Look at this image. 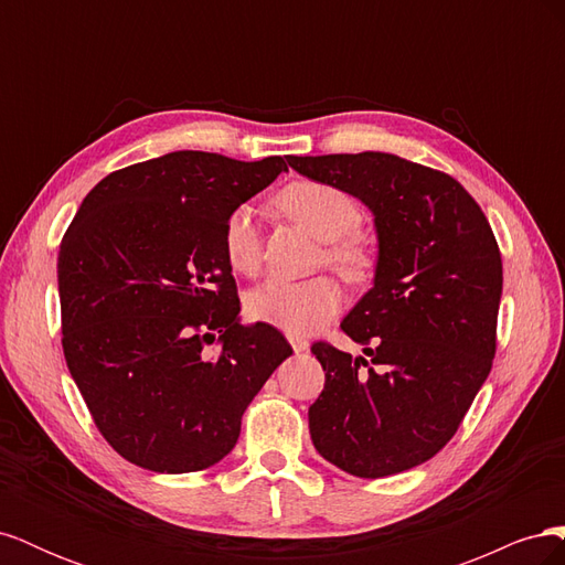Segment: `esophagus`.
Here are the masks:
<instances>
[{
    "mask_svg": "<svg viewBox=\"0 0 565 565\" xmlns=\"http://www.w3.org/2000/svg\"><path fill=\"white\" fill-rule=\"evenodd\" d=\"M289 344H292L295 353H303V351H309V341H306L303 337H289Z\"/></svg>",
    "mask_w": 565,
    "mask_h": 565,
    "instance_id": "esophagus-1",
    "label": "esophagus"
}]
</instances>
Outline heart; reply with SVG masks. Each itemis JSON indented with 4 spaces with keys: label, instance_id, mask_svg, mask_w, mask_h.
<instances>
[{
    "label": "heart",
    "instance_id": "1",
    "mask_svg": "<svg viewBox=\"0 0 565 565\" xmlns=\"http://www.w3.org/2000/svg\"><path fill=\"white\" fill-rule=\"evenodd\" d=\"M280 210L292 216L320 243L324 264L347 282H363L374 266L370 245L358 235L363 212L355 200L322 181H295L278 195ZM226 262L235 273L252 276L262 262L259 218L252 204H237L221 233ZM341 287L330 276L301 282L268 280L247 295V313L292 337H303L328 324L341 309Z\"/></svg>",
    "mask_w": 565,
    "mask_h": 565
}]
</instances>
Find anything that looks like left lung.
<instances>
[{
	"instance_id": "left-lung-1",
	"label": "left lung",
	"mask_w": 565,
	"mask_h": 565,
	"mask_svg": "<svg viewBox=\"0 0 565 565\" xmlns=\"http://www.w3.org/2000/svg\"><path fill=\"white\" fill-rule=\"evenodd\" d=\"M374 214V285L341 322L370 355L328 341L324 388L309 407L316 450L361 478L431 459L459 429L498 347L502 256L486 214L452 177L391 152L287 158Z\"/></svg>"
}]
</instances>
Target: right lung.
<instances>
[{
  "mask_svg": "<svg viewBox=\"0 0 565 565\" xmlns=\"http://www.w3.org/2000/svg\"><path fill=\"white\" fill-rule=\"evenodd\" d=\"M287 172L177 150L108 174L58 252L67 370L113 450L158 473L224 459L243 413L292 347L243 324L221 233L237 204ZM220 344L212 348L215 334Z\"/></svg>",
  "mask_w": 565,
  "mask_h": 565,
  "instance_id": "right-lung-1",
  "label": "right lung"
}]
</instances>
